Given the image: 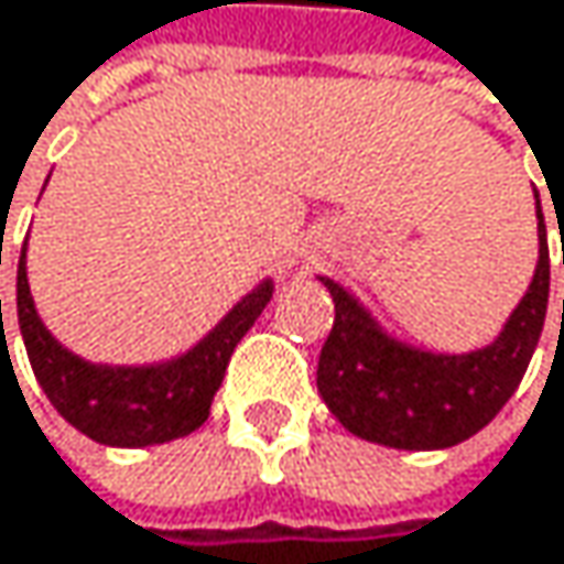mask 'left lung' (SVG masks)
Listing matches in <instances>:
<instances>
[{"mask_svg": "<svg viewBox=\"0 0 564 564\" xmlns=\"http://www.w3.org/2000/svg\"><path fill=\"white\" fill-rule=\"evenodd\" d=\"M539 200V194H535ZM564 250V247H562ZM334 330L321 350L317 390L360 440L393 449H446L496 420L519 390L549 307V234L539 207V267L496 344L449 357L390 340L334 280Z\"/></svg>", "mask_w": 564, "mask_h": 564, "instance_id": "obj_1", "label": "left lung"}]
</instances>
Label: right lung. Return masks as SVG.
<instances>
[{"mask_svg":"<svg viewBox=\"0 0 564 564\" xmlns=\"http://www.w3.org/2000/svg\"><path fill=\"white\" fill-rule=\"evenodd\" d=\"M273 284L250 291L194 350L158 367H95L68 354L39 321L25 250L19 257L15 307L25 354L48 403L88 440L105 446H154L194 433L210 416L234 347L270 304ZM2 327V304H0Z\"/></svg>","mask_w":564,"mask_h":564,"instance_id":"obj_1","label":"right lung"}]
</instances>
